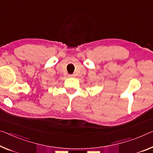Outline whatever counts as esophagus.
I'll return each instance as SVG.
<instances>
[{
  "instance_id": "1",
  "label": "esophagus",
  "mask_w": 153,
  "mask_h": 153,
  "mask_svg": "<svg viewBox=\"0 0 153 153\" xmlns=\"http://www.w3.org/2000/svg\"><path fill=\"white\" fill-rule=\"evenodd\" d=\"M74 76H75L74 74H70L69 77H74Z\"/></svg>"
}]
</instances>
